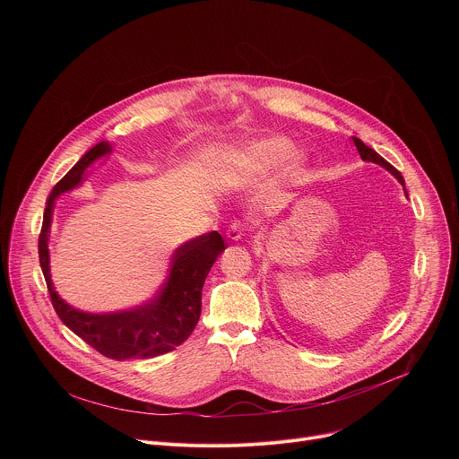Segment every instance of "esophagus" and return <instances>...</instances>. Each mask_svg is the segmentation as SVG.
Listing matches in <instances>:
<instances>
[{"mask_svg": "<svg viewBox=\"0 0 459 459\" xmlns=\"http://www.w3.org/2000/svg\"><path fill=\"white\" fill-rule=\"evenodd\" d=\"M243 230H245V223H243L241 220H234V221L229 225V229H227V236H229V239L238 241V239H241Z\"/></svg>", "mask_w": 459, "mask_h": 459, "instance_id": "1", "label": "esophagus"}]
</instances>
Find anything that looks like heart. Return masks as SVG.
<instances>
[{
  "label": "heart",
  "instance_id": "b5f03b06",
  "mask_svg": "<svg viewBox=\"0 0 459 459\" xmlns=\"http://www.w3.org/2000/svg\"><path fill=\"white\" fill-rule=\"evenodd\" d=\"M290 151L289 142L285 140H267L254 145L250 151L241 154V161L245 165H254V167H269L283 160Z\"/></svg>",
  "mask_w": 459,
  "mask_h": 459
}]
</instances>
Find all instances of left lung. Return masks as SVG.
<instances>
[{
	"label": "left lung",
	"instance_id": "obj_1",
	"mask_svg": "<svg viewBox=\"0 0 459 459\" xmlns=\"http://www.w3.org/2000/svg\"><path fill=\"white\" fill-rule=\"evenodd\" d=\"M352 140H354V145H356V149H358V152H359V156H361V160L363 161H372V163H377V165H381V167H385L392 176H396L398 179H400V183L402 185H405V179H403V176H402V172L396 169V167H392L386 160H383L374 149H370V147H367L359 138H356V136H352ZM407 194V192H405Z\"/></svg>",
	"mask_w": 459,
	"mask_h": 459
}]
</instances>
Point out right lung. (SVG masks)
<instances>
[{
	"label": "right lung",
	"mask_w": 459,
	"mask_h": 459,
	"mask_svg": "<svg viewBox=\"0 0 459 459\" xmlns=\"http://www.w3.org/2000/svg\"><path fill=\"white\" fill-rule=\"evenodd\" d=\"M110 152L107 142L94 145L52 188L43 212L38 239L39 265L47 281L52 307L59 319L100 354L123 359H147L161 356L181 345L195 329L202 314V289L216 257L225 250L223 238L212 230L183 243L172 257L167 283L156 299L112 314H87L65 303L52 287L48 271V229L54 200L82 183L87 167Z\"/></svg>",
	"instance_id": "add662e5"
}]
</instances>
